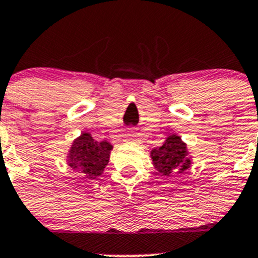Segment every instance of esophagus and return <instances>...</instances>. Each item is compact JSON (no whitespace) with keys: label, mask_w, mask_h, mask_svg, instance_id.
Listing matches in <instances>:
<instances>
[{"label":"esophagus","mask_w":258,"mask_h":258,"mask_svg":"<svg viewBox=\"0 0 258 258\" xmlns=\"http://www.w3.org/2000/svg\"><path fill=\"white\" fill-rule=\"evenodd\" d=\"M134 130L132 128H128L127 130L126 135H124V139H127V140H132V139H135V135H134Z\"/></svg>","instance_id":"34e87169"}]
</instances>
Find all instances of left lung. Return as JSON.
Listing matches in <instances>:
<instances>
[{"mask_svg": "<svg viewBox=\"0 0 258 258\" xmlns=\"http://www.w3.org/2000/svg\"><path fill=\"white\" fill-rule=\"evenodd\" d=\"M150 158L154 168L164 177L183 173L192 165V155H189L187 144L177 134H170L162 146L153 149Z\"/></svg>", "mask_w": 258, "mask_h": 258, "instance_id": "left-lung-1", "label": "left lung"}]
</instances>
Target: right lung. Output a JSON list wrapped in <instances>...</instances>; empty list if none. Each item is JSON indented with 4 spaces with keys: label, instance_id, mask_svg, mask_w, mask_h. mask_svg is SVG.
<instances>
[{
    "label": "right lung",
    "instance_id": "add662e5",
    "mask_svg": "<svg viewBox=\"0 0 258 258\" xmlns=\"http://www.w3.org/2000/svg\"><path fill=\"white\" fill-rule=\"evenodd\" d=\"M112 149L109 143H98L91 134L84 131L72 141L67 153V164L88 179H96L104 172Z\"/></svg>",
    "mask_w": 258,
    "mask_h": 258
}]
</instances>
